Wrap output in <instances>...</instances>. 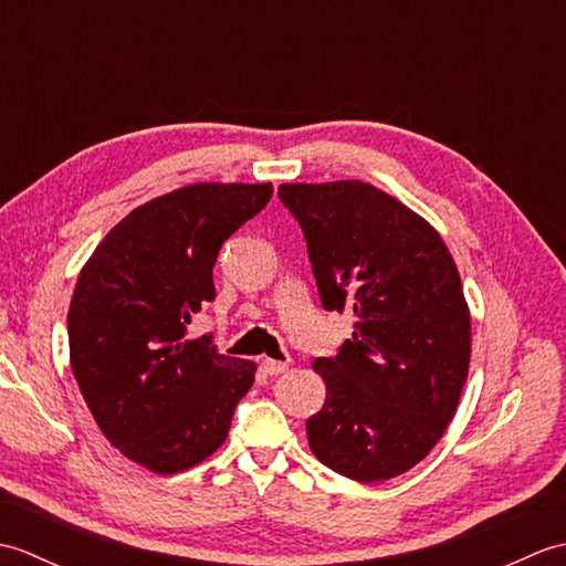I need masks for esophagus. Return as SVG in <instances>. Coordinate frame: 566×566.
I'll use <instances>...</instances> for the list:
<instances>
[{
    "label": "esophagus",
    "mask_w": 566,
    "mask_h": 566,
    "mask_svg": "<svg viewBox=\"0 0 566 566\" xmlns=\"http://www.w3.org/2000/svg\"><path fill=\"white\" fill-rule=\"evenodd\" d=\"M262 369L268 371L270 377H276V375H282V371H286L290 369V363H280V359H262Z\"/></svg>",
    "instance_id": "obj_1"
}]
</instances>
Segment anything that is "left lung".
Masks as SVG:
<instances>
[{
    "mask_svg": "<svg viewBox=\"0 0 566 566\" xmlns=\"http://www.w3.org/2000/svg\"><path fill=\"white\" fill-rule=\"evenodd\" d=\"M276 195L302 226L323 308L357 318L338 355L314 363L328 394L306 420L311 452L355 482L399 476L436 448L467 381L460 272L436 228L359 179Z\"/></svg>",
    "mask_w": 566,
    "mask_h": 566,
    "instance_id": "8db88e82",
    "label": "left lung"
}]
</instances>
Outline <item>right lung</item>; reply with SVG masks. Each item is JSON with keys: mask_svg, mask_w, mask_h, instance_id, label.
Instances as JSON below:
<instances>
[{"mask_svg": "<svg viewBox=\"0 0 566 566\" xmlns=\"http://www.w3.org/2000/svg\"><path fill=\"white\" fill-rule=\"evenodd\" d=\"M272 185H189L118 221L84 264L67 311L70 363L97 426L128 460L175 474L221 448L255 365L187 340L213 302V264Z\"/></svg>", "mask_w": 566, "mask_h": 566, "instance_id": "add662e5", "label": "right lung"}]
</instances>
